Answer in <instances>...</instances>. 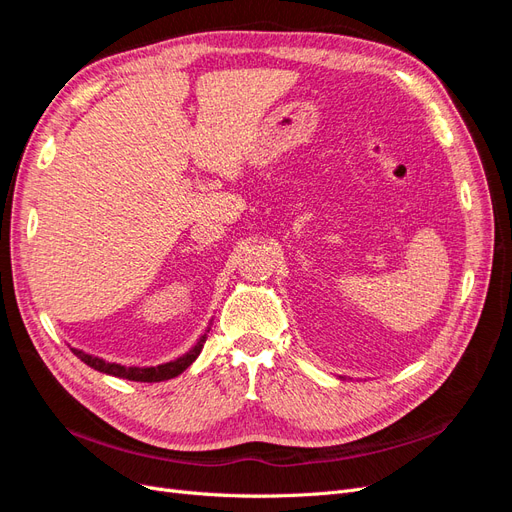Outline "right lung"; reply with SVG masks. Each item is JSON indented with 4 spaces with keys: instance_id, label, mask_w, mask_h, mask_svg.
Instances as JSON below:
<instances>
[{
    "instance_id": "right-lung-1",
    "label": "right lung",
    "mask_w": 512,
    "mask_h": 512,
    "mask_svg": "<svg viewBox=\"0 0 512 512\" xmlns=\"http://www.w3.org/2000/svg\"><path fill=\"white\" fill-rule=\"evenodd\" d=\"M203 344H205V337L194 346V350H190L188 354L181 356V359L158 365V367H123V365H115V363H104L102 359H96V356H89L81 350L72 348V352L79 356L83 363H87L89 367L104 371V374H111L115 378H126V380H134V382H162V380L175 378V376L181 374V371L188 369L196 361V356L200 354V350H203Z\"/></svg>"
}]
</instances>
